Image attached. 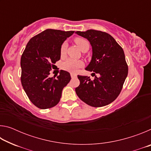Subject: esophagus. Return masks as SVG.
I'll use <instances>...</instances> for the list:
<instances>
[{"label":"esophagus","instance_id":"1","mask_svg":"<svg viewBox=\"0 0 151 151\" xmlns=\"http://www.w3.org/2000/svg\"><path fill=\"white\" fill-rule=\"evenodd\" d=\"M70 76H71V78H75L76 76V74H74V73H71Z\"/></svg>","mask_w":151,"mask_h":151}]
</instances>
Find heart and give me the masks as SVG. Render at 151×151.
Returning a JSON list of instances; mask_svg holds the SVG:
<instances>
[{
	"mask_svg": "<svg viewBox=\"0 0 151 151\" xmlns=\"http://www.w3.org/2000/svg\"><path fill=\"white\" fill-rule=\"evenodd\" d=\"M74 41L78 46V47L80 48L81 51H84L86 49H88L89 43L87 40H86L83 38L76 37L74 39ZM66 48H67V44L66 42L63 43L60 47V55L61 56H64L66 53ZM83 66V62L81 60H74V59H68L63 64L62 67L64 70L68 72L75 73L78 70L79 68H81Z\"/></svg>",
	"mask_w": 151,
	"mask_h": 151,
	"instance_id": "b5f03b06",
	"label": "heart"
}]
</instances>
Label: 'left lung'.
I'll return each mask as SVG.
<instances>
[{"instance_id":"left-lung-1","label":"left lung","mask_w":151,"mask_h":151,"mask_svg":"<svg viewBox=\"0 0 151 151\" xmlns=\"http://www.w3.org/2000/svg\"><path fill=\"white\" fill-rule=\"evenodd\" d=\"M76 34L87 39L93 55L86 70L99 74L91 80L90 76L78 75L80 85L75 88L81 100L94 107L108 105L119 95L128 75V66L123 49L111 35L96 30Z\"/></svg>"}]
</instances>
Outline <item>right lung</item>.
<instances>
[{
	"label": "right lung",
	"mask_w": 151,
	"mask_h": 151,
	"mask_svg": "<svg viewBox=\"0 0 151 151\" xmlns=\"http://www.w3.org/2000/svg\"><path fill=\"white\" fill-rule=\"evenodd\" d=\"M75 31L47 29L33 37L21 56V83L30 101L47 109L58 103L63 89L69 83L70 73L61 70L57 78L48 76L60 58V47Z\"/></svg>",
	"instance_id": "obj_1"
}]
</instances>
